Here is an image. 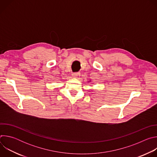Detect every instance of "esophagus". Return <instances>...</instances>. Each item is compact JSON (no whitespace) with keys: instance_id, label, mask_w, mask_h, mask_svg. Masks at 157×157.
<instances>
[{"instance_id":"obj_1","label":"esophagus","mask_w":157,"mask_h":157,"mask_svg":"<svg viewBox=\"0 0 157 157\" xmlns=\"http://www.w3.org/2000/svg\"><path fill=\"white\" fill-rule=\"evenodd\" d=\"M72 76H73L74 78H78L79 77L80 73H72Z\"/></svg>"}]
</instances>
